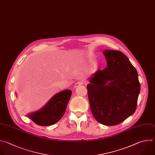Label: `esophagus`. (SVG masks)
<instances>
[{"label": "esophagus", "mask_w": 155, "mask_h": 155, "mask_svg": "<svg viewBox=\"0 0 155 155\" xmlns=\"http://www.w3.org/2000/svg\"><path fill=\"white\" fill-rule=\"evenodd\" d=\"M84 84V82H82V81H78L75 84H74V87L75 88H76V87H79V86H80V85H82Z\"/></svg>", "instance_id": "34e87169"}]
</instances>
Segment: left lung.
Listing matches in <instances>:
<instances>
[{"instance_id":"8db88e82","label":"left lung","mask_w":155,"mask_h":155,"mask_svg":"<svg viewBox=\"0 0 155 155\" xmlns=\"http://www.w3.org/2000/svg\"><path fill=\"white\" fill-rule=\"evenodd\" d=\"M107 67L98 70L87 84L93 116L101 124L114 126L136 111L140 85L136 69L123 52L103 51Z\"/></svg>"}]
</instances>
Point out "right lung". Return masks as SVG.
Segmentation results:
<instances>
[{"instance_id":"right-lung-1","label":"right lung","mask_w":155,"mask_h":155,"mask_svg":"<svg viewBox=\"0 0 155 155\" xmlns=\"http://www.w3.org/2000/svg\"><path fill=\"white\" fill-rule=\"evenodd\" d=\"M71 90H65L55 94L39 110L29 114L28 117L40 126H50L58 122L65 114Z\"/></svg>"}]
</instances>
